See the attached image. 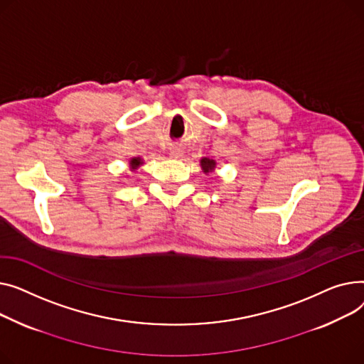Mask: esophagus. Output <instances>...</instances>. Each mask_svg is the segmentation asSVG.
Wrapping results in <instances>:
<instances>
[{
	"instance_id": "esophagus-1",
	"label": "esophagus",
	"mask_w": 364,
	"mask_h": 364,
	"mask_svg": "<svg viewBox=\"0 0 364 364\" xmlns=\"http://www.w3.org/2000/svg\"><path fill=\"white\" fill-rule=\"evenodd\" d=\"M168 156L172 157V159H179L181 156H182V151H181V148H178V146H173V148H170V151H168Z\"/></svg>"
}]
</instances>
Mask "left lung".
Returning a JSON list of instances; mask_svg holds the SVG:
<instances>
[{"label": "left lung", "instance_id": "1", "mask_svg": "<svg viewBox=\"0 0 364 364\" xmlns=\"http://www.w3.org/2000/svg\"><path fill=\"white\" fill-rule=\"evenodd\" d=\"M200 166H201V168H203V172L207 175V173H210V172H215V168H216L218 163H216V160L204 157V159L200 160Z\"/></svg>", "mask_w": 364, "mask_h": 364}]
</instances>
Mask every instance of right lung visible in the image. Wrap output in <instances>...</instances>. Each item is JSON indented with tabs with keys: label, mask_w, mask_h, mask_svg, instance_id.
Masks as SVG:
<instances>
[{
	"label": "right lung",
	"mask_w": 364,
	"mask_h": 364,
	"mask_svg": "<svg viewBox=\"0 0 364 364\" xmlns=\"http://www.w3.org/2000/svg\"><path fill=\"white\" fill-rule=\"evenodd\" d=\"M142 164H144V160H142V159H139V157H132V159L129 160L131 172H135V170H136V168H139Z\"/></svg>",
	"instance_id": "right-lung-1"
}]
</instances>
